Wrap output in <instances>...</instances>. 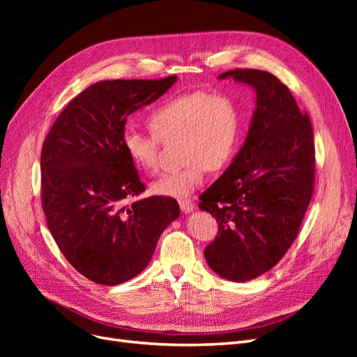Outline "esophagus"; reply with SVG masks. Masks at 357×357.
Listing matches in <instances>:
<instances>
[{
    "label": "esophagus",
    "mask_w": 357,
    "mask_h": 357,
    "mask_svg": "<svg viewBox=\"0 0 357 357\" xmlns=\"http://www.w3.org/2000/svg\"><path fill=\"white\" fill-rule=\"evenodd\" d=\"M178 204H180V208L183 213H190L193 210V207H195L190 199H180Z\"/></svg>",
    "instance_id": "esophagus-1"
}]
</instances>
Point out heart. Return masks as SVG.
Masks as SVG:
<instances>
[{
  "mask_svg": "<svg viewBox=\"0 0 357 357\" xmlns=\"http://www.w3.org/2000/svg\"><path fill=\"white\" fill-rule=\"evenodd\" d=\"M149 125V132L134 128L123 132L125 152L139 169L158 171L160 142L178 137L180 155L186 160L153 183V192L162 197H190L210 169L229 164L240 144V112L223 93L197 91L172 96L150 113Z\"/></svg>",
  "mask_w": 357,
  "mask_h": 357,
  "instance_id": "obj_1",
  "label": "heart"
}]
</instances>
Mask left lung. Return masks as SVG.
<instances>
[{
	"label": "left lung",
	"mask_w": 357,
	"mask_h": 357,
	"mask_svg": "<svg viewBox=\"0 0 357 357\" xmlns=\"http://www.w3.org/2000/svg\"><path fill=\"white\" fill-rule=\"evenodd\" d=\"M250 84L256 110L244 146L199 197L219 223L204 250L215 274L248 282L280 262L304 219L314 190V142L307 112L274 74L235 68L219 75Z\"/></svg>",
	"instance_id": "obj_1"
}]
</instances>
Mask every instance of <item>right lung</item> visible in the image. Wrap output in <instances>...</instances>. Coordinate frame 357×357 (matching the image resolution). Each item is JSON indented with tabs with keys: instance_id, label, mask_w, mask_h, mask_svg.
<instances>
[{
	"instance_id": "add662e5",
	"label": "right lung",
	"mask_w": 357,
	"mask_h": 357,
	"mask_svg": "<svg viewBox=\"0 0 357 357\" xmlns=\"http://www.w3.org/2000/svg\"><path fill=\"white\" fill-rule=\"evenodd\" d=\"M177 75L91 84L61 112L41 149V205L59 250L91 282L138 275L178 218L174 198L125 205L146 188L123 147L126 117L164 95Z\"/></svg>"
}]
</instances>
